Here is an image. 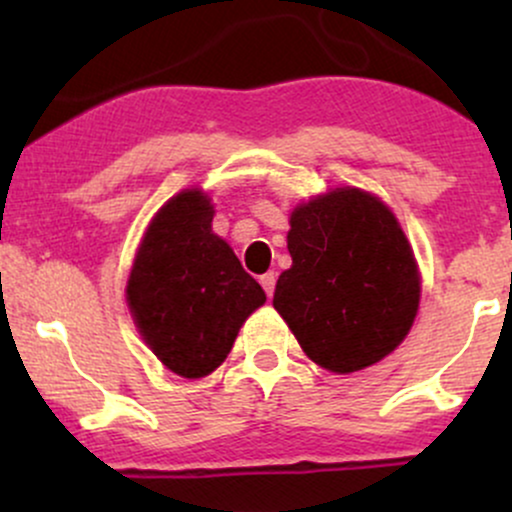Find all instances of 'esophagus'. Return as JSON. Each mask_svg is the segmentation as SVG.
I'll use <instances>...</instances> for the list:
<instances>
[{"label": "esophagus", "mask_w": 512, "mask_h": 512, "mask_svg": "<svg viewBox=\"0 0 512 512\" xmlns=\"http://www.w3.org/2000/svg\"><path fill=\"white\" fill-rule=\"evenodd\" d=\"M260 284H262V289L267 291V296L272 298V296H274V286H276V274H274V272L262 274V276H260Z\"/></svg>", "instance_id": "34e87169"}]
</instances>
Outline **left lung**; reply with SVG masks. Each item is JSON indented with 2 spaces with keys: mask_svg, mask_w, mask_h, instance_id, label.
Instances as JSON below:
<instances>
[{
  "mask_svg": "<svg viewBox=\"0 0 512 512\" xmlns=\"http://www.w3.org/2000/svg\"><path fill=\"white\" fill-rule=\"evenodd\" d=\"M286 240L293 264L276 281L274 308L310 361L354 373L404 342L421 279L390 207L337 187L291 211Z\"/></svg>",
  "mask_w": 512,
  "mask_h": 512,
  "instance_id": "left-lung-1",
  "label": "left lung"
}]
</instances>
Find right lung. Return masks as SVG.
<instances>
[{"label":"right lung","instance_id":"obj_1","mask_svg":"<svg viewBox=\"0 0 512 512\" xmlns=\"http://www.w3.org/2000/svg\"><path fill=\"white\" fill-rule=\"evenodd\" d=\"M202 190L168 199L146 228L127 281L139 334L182 378H204L231 354L240 327L267 301L226 240L211 231Z\"/></svg>","mask_w":512,"mask_h":512}]
</instances>
